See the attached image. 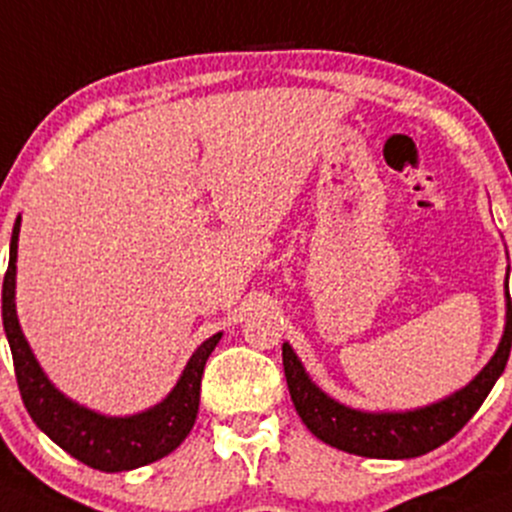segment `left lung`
<instances>
[{
	"label": "left lung",
	"mask_w": 512,
	"mask_h": 512,
	"mask_svg": "<svg viewBox=\"0 0 512 512\" xmlns=\"http://www.w3.org/2000/svg\"><path fill=\"white\" fill-rule=\"evenodd\" d=\"M510 346L512 306L508 294L503 338L486 368L454 395L407 412H360L341 405L311 383L289 343L282 346V363L294 407L314 437L368 459H414L449 441L476 414L505 370Z\"/></svg>",
	"instance_id": "8db88e82"
}]
</instances>
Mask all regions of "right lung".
<instances>
[{
    "label": "right lung",
    "mask_w": 512,
    "mask_h": 512,
    "mask_svg": "<svg viewBox=\"0 0 512 512\" xmlns=\"http://www.w3.org/2000/svg\"><path fill=\"white\" fill-rule=\"evenodd\" d=\"M21 215L16 218L9 242V267L2 284V321L14 358L16 383L31 419L63 451L85 466L98 471H132L169 456L191 432L201 400V378L208 355L218 346L223 333L203 341L186 363L174 390L149 410L129 417H107L78 402L68 400L41 370L31 353L19 319H16V247H19Z\"/></svg>",
    "instance_id": "add662e5"
}]
</instances>
